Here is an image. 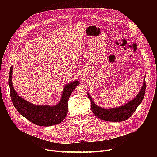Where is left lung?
Returning <instances> with one entry per match:
<instances>
[{"label": "left lung", "instance_id": "left-lung-1", "mask_svg": "<svg viewBox=\"0 0 157 157\" xmlns=\"http://www.w3.org/2000/svg\"><path fill=\"white\" fill-rule=\"evenodd\" d=\"M145 91L146 83L144 78L141 89L135 98L121 106L113 108L105 109L101 108L94 103L88 92V97L91 102L92 111L97 117L108 121H123L133 114L139 105L141 103L144 97Z\"/></svg>", "mask_w": 157, "mask_h": 157}]
</instances>
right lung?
<instances>
[{
	"label": "right lung",
	"instance_id": "1",
	"mask_svg": "<svg viewBox=\"0 0 157 157\" xmlns=\"http://www.w3.org/2000/svg\"><path fill=\"white\" fill-rule=\"evenodd\" d=\"M13 67L9 74V86L11 101L20 114L34 124L49 127L59 124L65 119L68 112V100L75 88L79 85L77 80L65 85L60 102L55 105H36L30 103L19 96L14 88L12 82Z\"/></svg>",
	"mask_w": 157,
	"mask_h": 157
}]
</instances>
